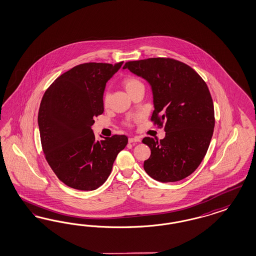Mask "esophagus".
Instances as JSON below:
<instances>
[{
  "mask_svg": "<svg viewBox=\"0 0 256 256\" xmlns=\"http://www.w3.org/2000/svg\"><path fill=\"white\" fill-rule=\"evenodd\" d=\"M128 142H141V139L139 137H130Z\"/></svg>",
  "mask_w": 256,
  "mask_h": 256,
  "instance_id": "34e87169",
  "label": "esophagus"
}]
</instances>
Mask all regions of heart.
<instances>
[{"mask_svg": "<svg viewBox=\"0 0 256 256\" xmlns=\"http://www.w3.org/2000/svg\"><path fill=\"white\" fill-rule=\"evenodd\" d=\"M123 85L124 88H126V90L128 94H130L133 90H135V88H138L140 86H144L141 82V80H138L135 76H126L124 80ZM108 103H110V94L106 92L105 96H104V104H105V106H108Z\"/></svg>", "mask_w": 256, "mask_h": 256, "instance_id": "heart-1", "label": "heart"}]
</instances>
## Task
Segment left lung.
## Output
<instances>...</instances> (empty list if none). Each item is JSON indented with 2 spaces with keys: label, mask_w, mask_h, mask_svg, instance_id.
<instances>
[{
  "label": "left lung",
  "mask_w": 256,
  "mask_h": 256,
  "mask_svg": "<svg viewBox=\"0 0 256 256\" xmlns=\"http://www.w3.org/2000/svg\"><path fill=\"white\" fill-rule=\"evenodd\" d=\"M123 69L150 83L151 121L164 126L162 140L142 139L151 150L144 162L146 172L160 182L191 175L206 155L214 128L212 99L205 81L186 63L168 58L126 62Z\"/></svg>",
  "instance_id": "left-lung-1"
}]
</instances>
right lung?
Here are the masks:
<instances>
[{"label":"right lung","mask_w":256,"mask_h":256,"mask_svg":"<svg viewBox=\"0 0 256 256\" xmlns=\"http://www.w3.org/2000/svg\"><path fill=\"white\" fill-rule=\"evenodd\" d=\"M122 64H80L54 80L42 99L38 123L45 159L74 189L92 191L102 186L128 144L126 135L96 141L92 130L94 119L104 112L106 83Z\"/></svg>","instance_id":"right-lung-1"}]
</instances>
